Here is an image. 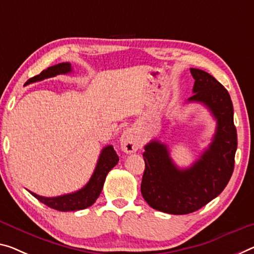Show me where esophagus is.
<instances>
[{"mask_svg": "<svg viewBox=\"0 0 254 254\" xmlns=\"http://www.w3.org/2000/svg\"><path fill=\"white\" fill-rule=\"evenodd\" d=\"M120 145L125 153H134L140 146V143L137 138V135L132 129L124 130L120 137Z\"/></svg>", "mask_w": 254, "mask_h": 254, "instance_id": "34e87169", "label": "esophagus"}]
</instances>
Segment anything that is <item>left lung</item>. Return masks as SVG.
Instances as JSON below:
<instances>
[{"label": "left lung", "mask_w": 254, "mask_h": 254, "mask_svg": "<svg viewBox=\"0 0 254 254\" xmlns=\"http://www.w3.org/2000/svg\"><path fill=\"white\" fill-rule=\"evenodd\" d=\"M194 94L187 102L205 105L217 120L212 142L190 168L179 169L166 144L147 143L140 192L147 204L170 214H187L201 209L219 195L234 170L237 132L234 125L233 103L216 78L203 70L190 68Z\"/></svg>", "instance_id": "left-lung-1"}]
</instances>
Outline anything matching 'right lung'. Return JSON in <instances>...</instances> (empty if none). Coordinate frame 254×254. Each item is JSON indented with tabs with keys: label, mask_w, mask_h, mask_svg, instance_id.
<instances>
[{
	"label": "right lung",
	"mask_w": 254,
	"mask_h": 254,
	"mask_svg": "<svg viewBox=\"0 0 254 254\" xmlns=\"http://www.w3.org/2000/svg\"><path fill=\"white\" fill-rule=\"evenodd\" d=\"M71 71V64L69 62H62V64L52 65V67L43 70L40 75L27 80L26 85L35 83V81H41L57 75H64V73H69ZM118 161L119 158L114 150V146L108 145L101 152L94 173H93L89 182L83 189L76 190L73 193L60 195V196L56 197L41 196V195H37L33 192H30V194L36 197L38 201H41L42 203L52 209H56L58 211H76V210L86 209L94 203L96 198L99 197L101 190L103 189L105 177H107L109 171L118 163Z\"/></svg>",
	"instance_id": "right-lung-1"
}]
</instances>
